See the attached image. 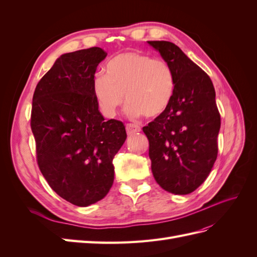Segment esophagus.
<instances>
[{
  "label": "esophagus",
  "mask_w": 257,
  "mask_h": 257,
  "mask_svg": "<svg viewBox=\"0 0 257 257\" xmlns=\"http://www.w3.org/2000/svg\"><path fill=\"white\" fill-rule=\"evenodd\" d=\"M125 128H126L127 135H134V134L138 133V132H141V126H138L137 124H133V123L126 124Z\"/></svg>",
  "instance_id": "obj_1"
}]
</instances>
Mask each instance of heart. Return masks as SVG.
Masks as SVG:
<instances>
[{
	"label": "heart",
	"instance_id": "1",
	"mask_svg": "<svg viewBox=\"0 0 257 257\" xmlns=\"http://www.w3.org/2000/svg\"><path fill=\"white\" fill-rule=\"evenodd\" d=\"M175 92L172 68L164 60L141 51L123 52L112 58L105 74L94 81V96L100 111L113 118L126 100L130 118H157L169 107Z\"/></svg>",
	"mask_w": 257,
	"mask_h": 257
}]
</instances>
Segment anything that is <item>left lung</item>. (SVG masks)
Here are the masks:
<instances>
[{"label":"left lung","instance_id":"left-lung-1","mask_svg":"<svg viewBox=\"0 0 257 257\" xmlns=\"http://www.w3.org/2000/svg\"><path fill=\"white\" fill-rule=\"evenodd\" d=\"M172 68L175 92L167 110L143 127L152 174L162 189L186 195L211 172L221 118L210 77L175 44L147 42Z\"/></svg>","mask_w":257,"mask_h":257}]
</instances>
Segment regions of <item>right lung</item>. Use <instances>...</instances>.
I'll return each instance as SVG.
<instances>
[{
    "instance_id": "right-lung-1",
    "label": "right lung",
    "mask_w": 257,
    "mask_h": 257,
    "mask_svg": "<svg viewBox=\"0 0 257 257\" xmlns=\"http://www.w3.org/2000/svg\"><path fill=\"white\" fill-rule=\"evenodd\" d=\"M106 56L99 47L62 54L33 95L31 128L38 167L59 196L78 207L109 192L112 160L126 139L123 123L105 121L94 96V75Z\"/></svg>"
}]
</instances>
